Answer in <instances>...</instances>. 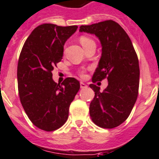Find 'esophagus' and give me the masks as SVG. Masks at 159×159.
Listing matches in <instances>:
<instances>
[{"mask_svg": "<svg viewBox=\"0 0 159 159\" xmlns=\"http://www.w3.org/2000/svg\"><path fill=\"white\" fill-rule=\"evenodd\" d=\"M80 87H81V89H86L88 87V85L86 84H84V83L80 82Z\"/></svg>", "mask_w": 159, "mask_h": 159, "instance_id": "34e87169", "label": "esophagus"}]
</instances>
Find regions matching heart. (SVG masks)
Segmentation results:
<instances>
[{"mask_svg": "<svg viewBox=\"0 0 159 159\" xmlns=\"http://www.w3.org/2000/svg\"><path fill=\"white\" fill-rule=\"evenodd\" d=\"M80 42H81V45H82L83 48H84L87 47L88 45H89L91 43L94 42V41H93L91 38H89V37L81 36V38H80ZM79 75L81 77V78H85V76H86L85 71H84V70H81V71L79 72Z\"/></svg>", "mask_w": 159, "mask_h": 159, "instance_id": "1", "label": "heart"}]
</instances>
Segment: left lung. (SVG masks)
Wrapping results in <instances>:
<instances>
[{
  "instance_id": "1",
  "label": "left lung",
  "mask_w": 159,
  "mask_h": 159,
  "mask_svg": "<svg viewBox=\"0 0 159 159\" xmlns=\"http://www.w3.org/2000/svg\"><path fill=\"white\" fill-rule=\"evenodd\" d=\"M79 30L95 34L102 46L92 82L105 78L108 81L102 92L95 84L89 85L94 91L90 116L99 127L113 129L127 119L137 100L140 75L137 54L129 35L114 20L81 25Z\"/></svg>"
}]
</instances>
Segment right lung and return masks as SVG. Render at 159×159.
I'll use <instances>...</instances> for the list:
<instances>
[{"label": "right lung", "mask_w": 159, "mask_h": 159, "mask_svg": "<svg viewBox=\"0 0 159 159\" xmlns=\"http://www.w3.org/2000/svg\"><path fill=\"white\" fill-rule=\"evenodd\" d=\"M77 28L39 25L20 54L17 75L20 103L31 122L44 131H54L66 122L70 103L80 89L74 78H65L61 84L52 79V70L63 57L64 44Z\"/></svg>", "instance_id": "right-lung-1"}]
</instances>
